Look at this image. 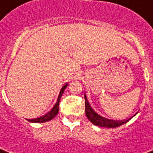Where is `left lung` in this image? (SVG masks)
Masks as SVG:
<instances>
[{
  "instance_id": "obj_1",
  "label": "left lung",
  "mask_w": 153,
  "mask_h": 153,
  "mask_svg": "<svg viewBox=\"0 0 153 153\" xmlns=\"http://www.w3.org/2000/svg\"><path fill=\"white\" fill-rule=\"evenodd\" d=\"M84 98H85V114L86 116L88 117V120L91 122V123H93L94 125L98 126H102V127H108V128H115L117 126L123 125L124 123H127L129 120L131 119V117H134L132 116L127 120H123V121H115V120H110L108 118H105L104 117L100 116L99 114H97L96 112L94 111L92 108L91 107V105L88 102V99L86 95H84Z\"/></svg>"
}]
</instances>
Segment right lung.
Listing matches in <instances>:
<instances>
[{"label":"right lung","instance_id":"obj_1","mask_svg":"<svg viewBox=\"0 0 153 153\" xmlns=\"http://www.w3.org/2000/svg\"><path fill=\"white\" fill-rule=\"evenodd\" d=\"M68 83H65V85L62 87V88L60 91V93L58 95V97H57V100H56V104L54 105V106L53 107V108L51 109L50 111L47 113L46 114H45L44 116L42 117H37V118H35V119H27L28 122L30 123H45V122H48V121H50L53 117H55L58 114V110H59V102L60 100H61V97H62V94L65 91V89L67 87Z\"/></svg>","mask_w":153,"mask_h":153}]
</instances>
